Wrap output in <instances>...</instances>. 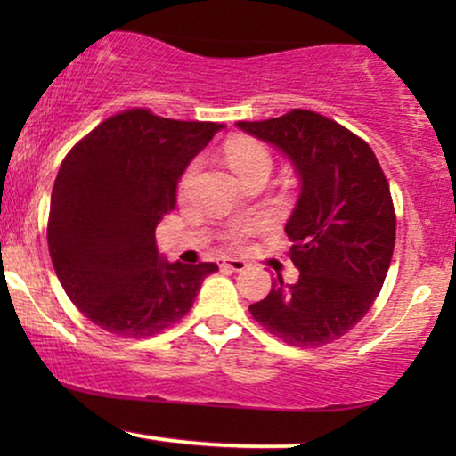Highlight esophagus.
<instances>
[{
	"instance_id": "esophagus-1",
	"label": "esophagus",
	"mask_w": 456,
	"mask_h": 456,
	"mask_svg": "<svg viewBox=\"0 0 456 456\" xmlns=\"http://www.w3.org/2000/svg\"><path fill=\"white\" fill-rule=\"evenodd\" d=\"M221 268L233 270V272H242L246 268V261L240 257H223L221 259Z\"/></svg>"
}]
</instances>
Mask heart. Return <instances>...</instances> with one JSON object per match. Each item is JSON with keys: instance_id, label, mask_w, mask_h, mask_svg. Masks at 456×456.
<instances>
[{"instance_id": "b5f03b06", "label": "heart", "mask_w": 456, "mask_h": 456, "mask_svg": "<svg viewBox=\"0 0 456 456\" xmlns=\"http://www.w3.org/2000/svg\"><path fill=\"white\" fill-rule=\"evenodd\" d=\"M224 159H227L229 167L235 171V174L240 175V180H242L244 175H248L250 171L255 169H270L272 167V156L268 148H265L264 143H259V141L255 139H246V137H238V139H232L224 143ZM197 171V162H192L191 167H188L186 175H184V184H188V180H191L192 174ZM250 224H246V227H238L232 232V240L235 244H240L244 240V235L250 232Z\"/></svg>"}]
</instances>
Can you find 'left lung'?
Listing matches in <instances>:
<instances>
[{"mask_svg":"<svg viewBox=\"0 0 456 456\" xmlns=\"http://www.w3.org/2000/svg\"><path fill=\"white\" fill-rule=\"evenodd\" d=\"M235 126L281 150L300 184L285 224L300 276L272 282L250 315L296 347L337 341L369 313L390 268L396 221L384 171L362 139L305 109Z\"/></svg>","mask_w":456,"mask_h":456,"instance_id":"left-lung-1","label":"left lung"}]
</instances>
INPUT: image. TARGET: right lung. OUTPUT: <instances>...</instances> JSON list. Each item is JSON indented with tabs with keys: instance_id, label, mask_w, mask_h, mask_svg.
<instances>
[{
	"instance_id": "add662e5",
	"label": "right lung",
	"mask_w": 456,
	"mask_h": 456,
	"mask_svg": "<svg viewBox=\"0 0 456 456\" xmlns=\"http://www.w3.org/2000/svg\"><path fill=\"white\" fill-rule=\"evenodd\" d=\"M224 130L145 109L104 119L66 156L49 212V253L75 306L118 337L143 338L191 311L216 264L167 261L156 227L191 160Z\"/></svg>"
}]
</instances>
